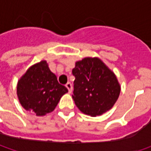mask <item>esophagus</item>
<instances>
[{
  "mask_svg": "<svg viewBox=\"0 0 151 151\" xmlns=\"http://www.w3.org/2000/svg\"><path fill=\"white\" fill-rule=\"evenodd\" d=\"M65 87H66L68 91H69V93H71L72 92V85L70 84V82H68L66 85H65Z\"/></svg>",
  "mask_w": 151,
  "mask_h": 151,
  "instance_id": "1",
  "label": "esophagus"
}]
</instances>
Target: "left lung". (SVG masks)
I'll return each instance as SVG.
<instances>
[{
    "mask_svg": "<svg viewBox=\"0 0 151 151\" xmlns=\"http://www.w3.org/2000/svg\"><path fill=\"white\" fill-rule=\"evenodd\" d=\"M76 107L86 115L99 116L110 110L120 94V85L115 74L99 59L84 58L72 70Z\"/></svg>",
    "mask_w": 151,
    "mask_h": 151,
    "instance_id": "obj_1",
    "label": "left lung"
}]
</instances>
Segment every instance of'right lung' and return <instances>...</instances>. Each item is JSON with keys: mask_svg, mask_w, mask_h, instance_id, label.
Wrapping results in <instances>:
<instances>
[{"mask_svg": "<svg viewBox=\"0 0 151 151\" xmlns=\"http://www.w3.org/2000/svg\"><path fill=\"white\" fill-rule=\"evenodd\" d=\"M68 92L45 60L31 66L17 82V94L21 105L37 116H44L55 110L61 96Z\"/></svg>", "mask_w": 151, "mask_h": 151, "instance_id": "1", "label": "right lung"}]
</instances>
